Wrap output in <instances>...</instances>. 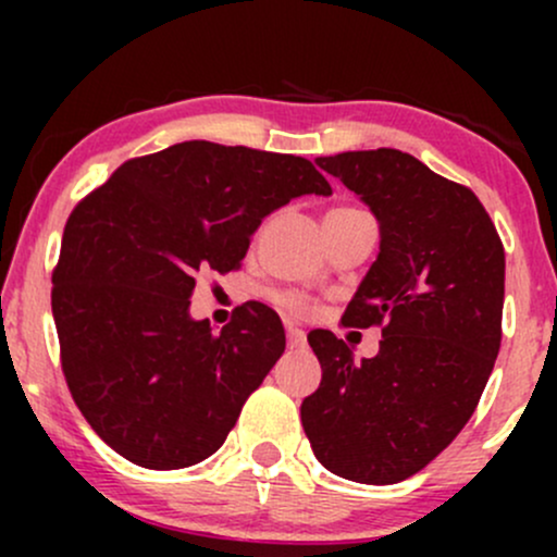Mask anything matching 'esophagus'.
I'll use <instances>...</instances> for the list:
<instances>
[{
    "label": "esophagus",
    "mask_w": 557,
    "mask_h": 557,
    "mask_svg": "<svg viewBox=\"0 0 557 557\" xmlns=\"http://www.w3.org/2000/svg\"><path fill=\"white\" fill-rule=\"evenodd\" d=\"M304 343H306V335H304V330H298V327H287V345H290V348H304Z\"/></svg>",
    "instance_id": "1"
}]
</instances>
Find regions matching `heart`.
<instances>
[{
    "instance_id": "b5f03b06",
    "label": "heart",
    "mask_w": 557,
    "mask_h": 557,
    "mask_svg": "<svg viewBox=\"0 0 557 557\" xmlns=\"http://www.w3.org/2000/svg\"><path fill=\"white\" fill-rule=\"evenodd\" d=\"M277 304L290 311V314H306V311H309V298L300 296V293H290V290L280 293Z\"/></svg>"
}]
</instances>
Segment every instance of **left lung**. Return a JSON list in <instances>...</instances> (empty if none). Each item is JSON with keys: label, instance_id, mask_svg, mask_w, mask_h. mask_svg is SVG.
I'll use <instances>...</instances> for the list:
<instances>
[{"label": "left lung", "instance_id": "obj_1", "mask_svg": "<svg viewBox=\"0 0 557 557\" xmlns=\"http://www.w3.org/2000/svg\"><path fill=\"white\" fill-rule=\"evenodd\" d=\"M317 164L380 222V253L343 324L382 327V341L356 363L330 330L309 332L322 382L300 421L332 474L395 484L434 461L482 398L503 337V240L474 190L398 149Z\"/></svg>", "mask_w": 557, "mask_h": 557}]
</instances>
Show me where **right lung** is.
Wrapping results in <instances>:
<instances>
[{
    "instance_id": "right-lung-1",
    "label": "right lung",
    "mask_w": 557,
    "mask_h": 557,
    "mask_svg": "<svg viewBox=\"0 0 557 557\" xmlns=\"http://www.w3.org/2000/svg\"><path fill=\"white\" fill-rule=\"evenodd\" d=\"M304 194H332L309 159L183 140L127 159L67 216L52 272L62 372L131 463L172 471L212 456L283 356L270 306L248 300L212 332L188 298L198 272L238 270L261 220Z\"/></svg>"
}]
</instances>
